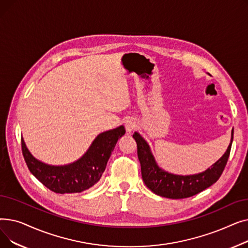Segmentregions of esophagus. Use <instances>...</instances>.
<instances>
[{
    "label": "esophagus",
    "instance_id": "34e87169",
    "mask_svg": "<svg viewBox=\"0 0 248 248\" xmlns=\"http://www.w3.org/2000/svg\"><path fill=\"white\" fill-rule=\"evenodd\" d=\"M124 126H125L126 132H127L128 134H131V133L134 131V129L136 128L137 124H136V122H135L133 119H127V120L125 121V123H124Z\"/></svg>",
    "mask_w": 248,
    "mask_h": 248
}]
</instances>
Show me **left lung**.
Listing matches in <instances>:
<instances>
[{
    "label": "left lung",
    "mask_w": 248,
    "mask_h": 248,
    "mask_svg": "<svg viewBox=\"0 0 248 248\" xmlns=\"http://www.w3.org/2000/svg\"><path fill=\"white\" fill-rule=\"evenodd\" d=\"M133 138L137 141L141 177L146 186L159 196L170 199H183L202 192L216 183L220 178L229 158L233 141V128L230 144L222 157L204 172L193 175H176L163 170L155 162L147 140L138 132H135Z\"/></svg>",
    "instance_id": "1"
}]
</instances>
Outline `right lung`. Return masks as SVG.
Wrapping results in <instances>:
<instances>
[{
    "instance_id": "obj_1",
    "label": "right lung",
    "mask_w": 248,
    "mask_h": 248,
    "mask_svg": "<svg viewBox=\"0 0 248 248\" xmlns=\"http://www.w3.org/2000/svg\"><path fill=\"white\" fill-rule=\"evenodd\" d=\"M125 134L124 125L99 134L82 157L73 163L54 166L39 161L22 138V152L30 172L51 191L59 194L80 193L101 178L117 140Z\"/></svg>"
}]
</instances>
